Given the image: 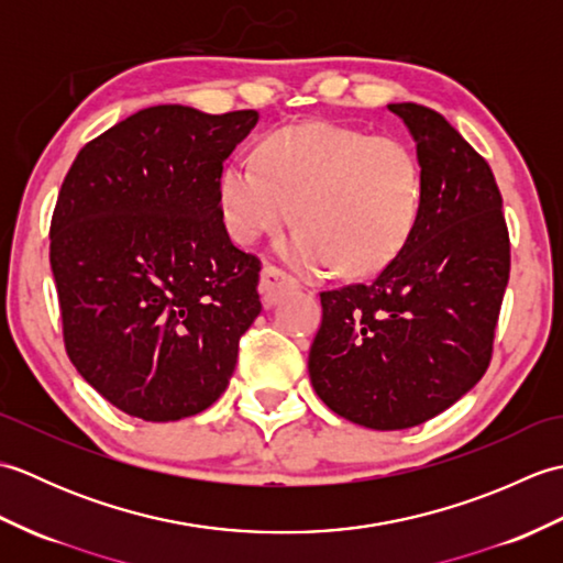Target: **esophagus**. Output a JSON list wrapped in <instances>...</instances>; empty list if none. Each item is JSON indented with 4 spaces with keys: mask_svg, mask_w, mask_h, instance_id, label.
<instances>
[{
    "mask_svg": "<svg viewBox=\"0 0 563 563\" xmlns=\"http://www.w3.org/2000/svg\"><path fill=\"white\" fill-rule=\"evenodd\" d=\"M297 288H300V280L292 278L290 273H285L275 266H266L261 271L258 290H261V300L266 307H273L275 302L283 300L285 295L297 290Z\"/></svg>",
    "mask_w": 563,
    "mask_h": 563,
    "instance_id": "34e87169",
    "label": "esophagus"
}]
</instances>
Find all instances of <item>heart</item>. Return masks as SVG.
I'll list each match as a JSON object with an SVG mask.
<instances>
[{
	"mask_svg": "<svg viewBox=\"0 0 563 563\" xmlns=\"http://www.w3.org/2000/svg\"><path fill=\"white\" fill-rule=\"evenodd\" d=\"M421 194V166L401 140L336 123L275 130L258 157L234 154L218 178L234 242L254 244L295 214L300 227L278 251L312 273L385 268L413 232Z\"/></svg>",
	"mask_w": 563,
	"mask_h": 563,
	"instance_id": "obj_1",
	"label": "heart"
}]
</instances>
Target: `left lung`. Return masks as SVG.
Returning a JSON list of instances; mask_svg holds the SVG:
<instances>
[{
  "label": "left lung",
  "instance_id": "1",
  "mask_svg": "<svg viewBox=\"0 0 563 563\" xmlns=\"http://www.w3.org/2000/svg\"><path fill=\"white\" fill-rule=\"evenodd\" d=\"M416 142L421 210L375 280L321 292L309 379L333 413L404 430L462 399L486 373L510 273L492 166L440 113L389 103Z\"/></svg>",
  "mask_w": 563,
  "mask_h": 563
}]
</instances>
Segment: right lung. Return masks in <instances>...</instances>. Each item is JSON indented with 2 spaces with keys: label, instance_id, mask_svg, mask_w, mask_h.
<instances>
[{
  "label": "right lung",
  "instance_id": "obj_1",
  "mask_svg": "<svg viewBox=\"0 0 563 563\" xmlns=\"http://www.w3.org/2000/svg\"><path fill=\"white\" fill-rule=\"evenodd\" d=\"M256 111L142 109L69 166L51 224L65 349L106 401L142 421L206 411L261 314V261L232 244L218 178Z\"/></svg>",
  "mask_w": 563,
  "mask_h": 563
}]
</instances>
